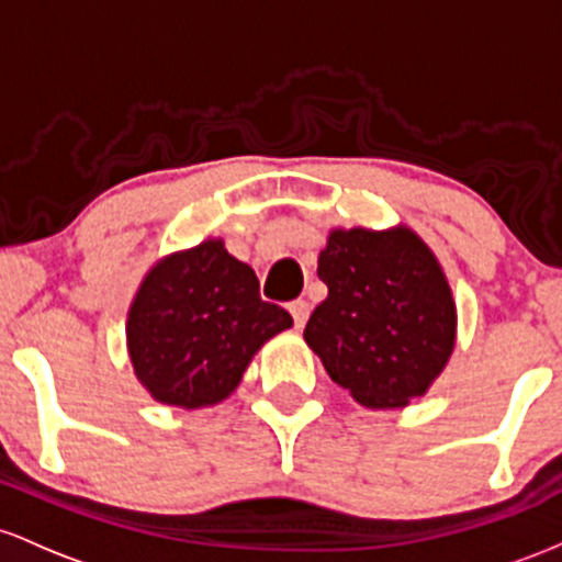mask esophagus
<instances>
[{
  "label": "esophagus",
  "instance_id": "1",
  "mask_svg": "<svg viewBox=\"0 0 562 562\" xmlns=\"http://www.w3.org/2000/svg\"><path fill=\"white\" fill-rule=\"evenodd\" d=\"M289 313H292L294 326H297V329H302V326L307 324V315H311V305H307L305 300H294L292 305H289Z\"/></svg>",
  "mask_w": 562,
  "mask_h": 562
}]
</instances>
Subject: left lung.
<instances>
[{
  "mask_svg": "<svg viewBox=\"0 0 562 562\" xmlns=\"http://www.w3.org/2000/svg\"><path fill=\"white\" fill-rule=\"evenodd\" d=\"M318 279L329 297L307 321L305 342L331 380L371 408L425 395L453 350L457 307L417 233L334 231Z\"/></svg>",
  "mask_w": 562,
  "mask_h": 562,
  "instance_id": "1",
  "label": "left lung"
}]
</instances>
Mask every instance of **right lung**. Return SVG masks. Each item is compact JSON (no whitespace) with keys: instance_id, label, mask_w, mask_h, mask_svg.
Returning <instances> with one entry per match:
<instances>
[{"instance_id":"add662e5","label":"right lung","mask_w":562,"mask_h":562,"mask_svg":"<svg viewBox=\"0 0 562 562\" xmlns=\"http://www.w3.org/2000/svg\"><path fill=\"white\" fill-rule=\"evenodd\" d=\"M292 326L260 297L249 265L204 241L145 276L130 307L127 345L135 374L156 401L199 408L228 398L257 350Z\"/></svg>"}]
</instances>
